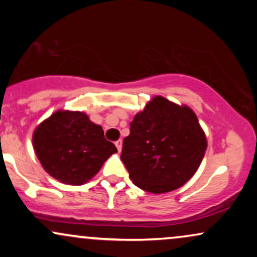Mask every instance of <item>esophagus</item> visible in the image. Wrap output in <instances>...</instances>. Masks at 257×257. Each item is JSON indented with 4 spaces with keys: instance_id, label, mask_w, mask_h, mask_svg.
Here are the masks:
<instances>
[{
    "instance_id": "esophagus-1",
    "label": "esophagus",
    "mask_w": 257,
    "mask_h": 257,
    "mask_svg": "<svg viewBox=\"0 0 257 257\" xmlns=\"http://www.w3.org/2000/svg\"><path fill=\"white\" fill-rule=\"evenodd\" d=\"M114 145H116L117 150H118V152L122 151V140H117L116 143H114Z\"/></svg>"
}]
</instances>
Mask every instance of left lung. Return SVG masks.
Returning a JSON list of instances; mask_svg holds the SVG:
<instances>
[{
	"mask_svg": "<svg viewBox=\"0 0 257 257\" xmlns=\"http://www.w3.org/2000/svg\"><path fill=\"white\" fill-rule=\"evenodd\" d=\"M205 150L206 138L196 113L188 106L155 96L135 114L120 159L139 188L166 193L192 178Z\"/></svg>",
	"mask_w": 257,
	"mask_h": 257,
	"instance_id": "1",
	"label": "left lung"
}]
</instances>
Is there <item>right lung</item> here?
<instances>
[{
    "instance_id": "add662e5",
    "label": "right lung",
    "mask_w": 257,
    "mask_h": 257,
    "mask_svg": "<svg viewBox=\"0 0 257 257\" xmlns=\"http://www.w3.org/2000/svg\"><path fill=\"white\" fill-rule=\"evenodd\" d=\"M32 144L43 169L73 186L89 181L117 152L116 146L105 139L101 126L79 111L54 112L35 129Z\"/></svg>"
}]
</instances>
